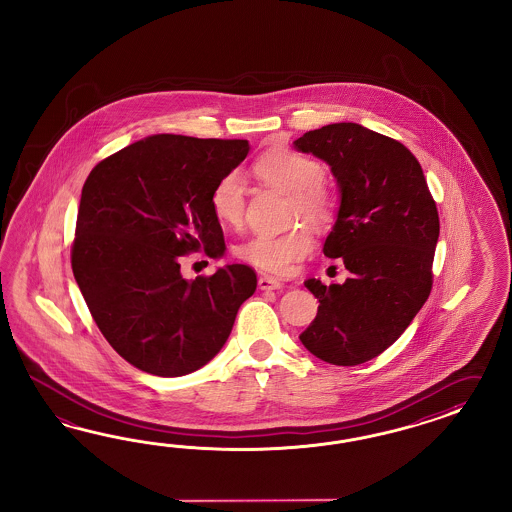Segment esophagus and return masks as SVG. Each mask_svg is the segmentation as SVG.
<instances>
[{
    "instance_id": "obj_1",
    "label": "esophagus",
    "mask_w": 512,
    "mask_h": 512,
    "mask_svg": "<svg viewBox=\"0 0 512 512\" xmlns=\"http://www.w3.org/2000/svg\"><path fill=\"white\" fill-rule=\"evenodd\" d=\"M283 283L278 278H272V276H261L259 278V289L261 291H272V289H279Z\"/></svg>"
}]
</instances>
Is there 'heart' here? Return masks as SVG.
<instances>
[{"instance_id":"b5f03b06","label":"heart","mask_w":512,"mask_h":512,"mask_svg":"<svg viewBox=\"0 0 512 512\" xmlns=\"http://www.w3.org/2000/svg\"><path fill=\"white\" fill-rule=\"evenodd\" d=\"M253 172L266 186L291 195V219L302 217L313 225H323L332 217V197L321 184L325 169L310 155L274 148L253 163ZM246 195L248 187L242 174L227 172L221 176L210 193V208L217 223L223 227H240L246 212ZM311 249L310 231L296 227L283 234H255L238 244L234 253L240 261L261 272L285 276L293 272L296 263L310 255Z\"/></svg>"}]
</instances>
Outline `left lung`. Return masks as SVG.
I'll list each match as a JSON object with an SVG mask.
<instances>
[{
  "instance_id": "8db88e82",
  "label": "left lung",
  "mask_w": 512,
  "mask_h": 512,
  "mask_svg": "<svg viewBox=\"0 0 512 512\" xmlns=\"http://www.w3.org/2000/svg\"><path fill=\"white\" fill-rule=\"evenodd\" d=\"M295 148L323 159L340 189V210L323 253L351 278L304 281L319 300L302 345L336 366L381 355L415 319L432 291L439 216L417 157L364 125L330 124Z\"/></svg>"
}]
</instances>
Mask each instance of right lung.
<instances>
[{"mask_svg": "<svg viewBox=\"0 0 512 512\" xmlns=\"http://www.w3.org/2000/svg\"><path fill=\"white\" fill-rule=\"evenodd\" d=\"M248 140L152 135L93 167L78 206L71 266L95 325L142 372L178 377L216 357L257 289L246 264L182 278L180 257H223L210 208L217 180Z\"/></svg>", "mask_w": 512, "mask_h": 512, "instance_id": "add662e5", "label": "right lung"}]
</instances>
